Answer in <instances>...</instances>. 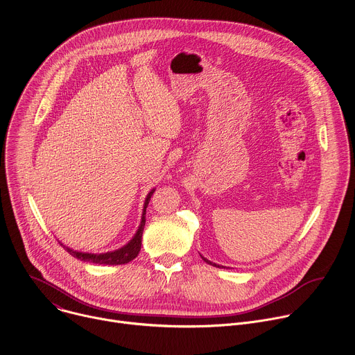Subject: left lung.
<instances>
[{"label": "left lung", "mask_w": 355, "mask_h": 355, "mask_svg": "<svg viewBox=\"0 0 355 355\" xmlns=\"http://www.w3.org/2000/svg\"><path fill=\"white\" fill-rule=\"evenodd\" d=\"M202 259H204V261H207L208 264H211V266H214V267H218V268H223V267H220V266H218V264H215V263H212V261H209V260H207L205 257H202Z\"/></svg>", "instance_id": "8db88e82"}]
</instances>
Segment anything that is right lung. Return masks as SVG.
<instances>
[{
	"label": "right lung",
	"instance_id": "obj_1",
	"mask_svg": "<svg viewBox=\"0 0 355 355\" xmlns=\"http://www.w3.org/2000/svg\"><path fill=\"white\" fill-rule=\"evenodd\" d=\"M155 189H151L148 192V195L146 196L144 200V207H143V214H141V222L140 226L136 232V234L132 237V240L125 244L123 247L115 250V251H108V252H103V254H92V252H81V251H76L71 250L70 247L63 245V243H60L70 254L81 261H87V263H94V264H107V266H119V264H126L129 261H132L133 259L137 257L140 247H141V234H143V229H144V223H146V208L148 205V200L153 195Z\"/></svg>",
	"mask_w": 355,
	"mask_h": 355
}]
</instances>
